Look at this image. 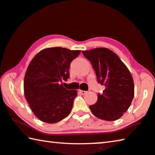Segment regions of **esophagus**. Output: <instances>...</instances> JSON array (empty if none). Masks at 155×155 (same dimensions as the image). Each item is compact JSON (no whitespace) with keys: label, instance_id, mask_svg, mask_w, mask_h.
<instances>
[{"label":"esophagus","instance_id":"esophagus-1","mask_svg":"<svg viewBox=\"0 0 155 155\" xmlns=\"http://www.w3.org/2000/svg\"><path fill=\"white\" fill-rule=\"evenodd\" d=\"M80 92L82 95H85L86 93H87V91H82V90H80Z\"/></svg>","mask_w":155,"mask_h":155}]
</instances>
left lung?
<instances>
[{"instance_id":"1","label":"left lung","mask_w":155,"mask_h":155,"mask_svg":"<svg viewBox=\"0 0 155 155\" xmlns=\"http://www.w3.org/2000/svg\"><path fill=\"white\" fill-rule=\"evenodd\" d=\"M94 68L98 83L105 87L97 101L89 106L95 117L106 121L120 119L130 107L135 91L133 77L127 67L113 51L95 48L83 51Z\"/></svg>"}]
</instances>
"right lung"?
I'll return each instance as SVG.
<instances>
[{
  "mask_svg": "<svg viewBox=\"0 0 155 155\" xmlns=\"http://www.w3.org/2000/svg\"><path fill=\"white\" fill-rule=\"evenodd\" d=\"M80 50L47 48L35 55L24 79V93L34 115L48 124L57 123L69 115L77 90H67L60 84L69 78L71 62Z\"/></svg>",
  "mask_w": 155,
  "mask_h": 155,
  "instance_id": "obj_1",
  "label": "right lung"
}]
</instances>
